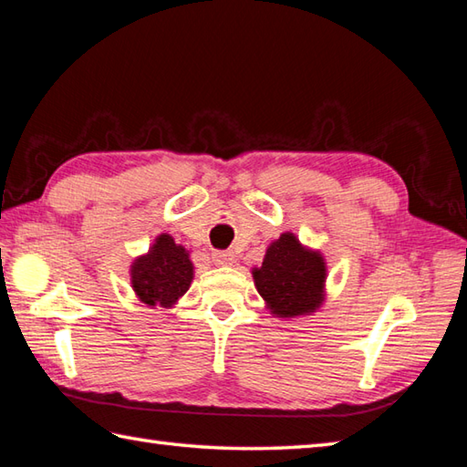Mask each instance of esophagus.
<instances>
[{
    "label": "esophagus",
    "instance_id": "1",
    "mask_svg": "<svg viewBox=\"0 0 467 467\" xmlns=\"http://www.w3.org/2000/svg\"><path fill=\"white\" fill-rule=\"evenodd\" d=\"M213 261L216 265H233L234 253L233 251H216V253H213Z\"/></svg>",
    "mask_w": 467,
    "mask_h": 467
}]
</instances>
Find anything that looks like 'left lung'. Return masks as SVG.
Masks as SVG:
<instances>
[{"mask_svg": "<svg viewBox=\"0 0 467 467\" xmlns=\"http://www.w3.org/2000/svg\"><path fill=\"white\" fill-rule=\"evenodd\" d=\"M253 276L263 299L281 317L311 313L323 301L325 263L293 234H281L266 249L263 266Z\"/></svg>", "mask_w": 467, "mask_h": 467, "instance_id": "obj_1", "label": "left lung"}]
</instances>
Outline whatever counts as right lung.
Wrapping results in <instances>:
<instances>
[{
  "label": "right lung",
  "mask_w": 467,
  "mask_h": 467,
  "mask_svg": "<svg viewBox=\"0 0 467 467\" xmlns=\"http://www.w3.org/2000/svg\"><path fill=\"white\" fill-rule=\"evenodd\" d=\"M192 281V263L172 236L161 234L152 251L132 266V285L146 305L171 306Z\"/></svg>",
  "instance_id": "add662e5"
}]
</instances>
